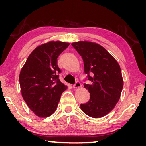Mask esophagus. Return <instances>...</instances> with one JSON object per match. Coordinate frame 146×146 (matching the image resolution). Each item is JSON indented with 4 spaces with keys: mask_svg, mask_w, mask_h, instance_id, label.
I'll use <instances>...</instances> for the list:
<instances>
[{
    "mask_svg": "<svg viewBox=\"0 0 146 146\" xmlns=\"http://www.w3.org/2000/svg\"><path fill=\"white\" fill-rule=\"evenodd\" d=\"M82 86V85H81V84H80V82H76L73 85V87H74V88H80Z\"/></svg>",
    "mask_w": 146,
    "mask_h": 146,
    "instance_id": "obj_1",
    "label": "esophagus"
}]
</instances>
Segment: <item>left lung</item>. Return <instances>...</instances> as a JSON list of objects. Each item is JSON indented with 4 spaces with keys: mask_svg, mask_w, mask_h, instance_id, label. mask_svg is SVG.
I'll return each mask as SVG.
<instances>
[{
    "mask_svg": "<svg viewBox=\"0 0 146 146\" xmlns=\"http://www.w3.org/2000/svg\"><path fill=\"white\" fill-rule=\"evenodd\" d=\"M72 46L82 58L84 72L90 81V84H84L90 97L87 103L80 104L82 111L94 118L105 116L120 98L123 86L120 66L98 44L79 41L72 43Z\"/></svg>",
    "mask_w": 146,
    "mask_h": 146,
    "instance_id": "1",
    "label": "left lung"
}]
</instances>
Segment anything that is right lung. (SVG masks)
Segmentation results:
<instances>
[{
  "mask_svg": "<svg viewBox=\"0 0 146 146\" xmlns=\"http://www.w3.org/2000/svg\"><path fill=\"white\" fill-rule=\"evenodd\" d=\"M69 43L50 41L36 48L29 56L19 75L24 100L40 117L54 112L62 93L67 86L59 80L60 70L57 64L59 55Z\"/></svg>",
  "mask_w": 146,
  "mask_h": 146,
  "instance_id": "add662e5",
  "label": "right lung"
}]
</instances>
